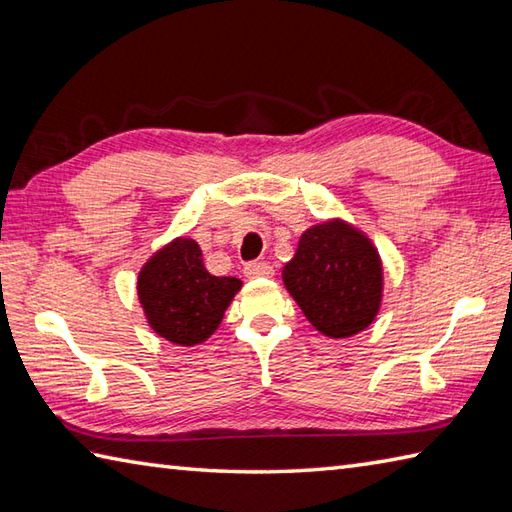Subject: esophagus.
I'll use <instances>...</instances> for the list:
<instances>
[{"mask_svg": "<svg viewBox=\"0 0 512 512\" xmlns=\"http://www.w3.org/2000/svg\"><path fill=\"white\" fill-rule=\"evenodd\" d=\"M243 271L247 278H271L274 276V267H271L269 263H247Z\"/></svg>", "mask_w": 512, "mask_h": 512, "instance_id": "obj_1", "label": "esophagus"}]
</instances>
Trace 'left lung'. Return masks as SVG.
<instances>
[{"instance_id": "left-lung-1", "label": "left lung", "mask_w": 512, "mask_h": 512, "mask_svg": "<svg viewBox=\"0 0 512 512\" xmlns=\"http://www.w3.org/2000/svg\"><path fill=\"white\" fill-rule=\"evenodd\" d=\"M282 282L317 331L346 339L381 309L383 260L366 232L335 217L302 232Z\"/></svg>"}]
</instances>
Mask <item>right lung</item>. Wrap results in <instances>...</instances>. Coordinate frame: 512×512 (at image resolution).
Instances as JSON below:
<instances>
[{
    "mask_svg": "<svg viewBox=\"0 0 512 512\" xmlns=\"http://www.w3.org/2000/svg\"><path fill=\"white\" fill-rule=\"evenodd\" d=\"M243 282L212 276L197 241L177 236L146 260L138 274V300L146 322L166 342L203 344L223 322Z\"/></svg>",
    "mask_w": 512,
    "mask_h": 512,
    "instance_id": "add662e5",
    "label": "right lung"
}]
</instances>
